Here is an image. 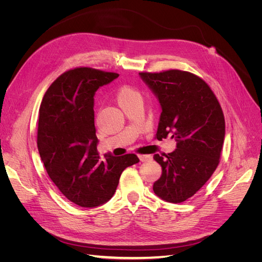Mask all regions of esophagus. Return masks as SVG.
I'll return each instance as SVG.
<instances>
[{
	"label": "esophagus",
	"mask_w": 262,
	"mask_h": 262,
	"mask_svg": "<svg viewBox=\"0 0 262 262\" xmlns=\"http://www.w3.org/2000/svg\"><path fill=\"white\" fill-rule=\"evenodd\" d=\"M139 158L141 162H147L149 160H152V156L150 155H139Z\"/></svg>",
	"instance_id": "1"
}]
</instances>
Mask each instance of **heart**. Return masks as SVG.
<instances>
[{
	"label": "heart",
	"instance_id": "obj_1",
	"mask_svg": "<svg viewBox=\"0 0 262 262\" xmlns=\"http://www.w3.org/2000/svg\"><path fill=\"white\" fill-rule=\"evenodd\" d=\"M142 97L140 93L134 90L131 86H122L116 93V101L120 106V108L124 109L126 106H129L136 101H141Z\"/></svg>",
	"mask_w": 262,
	"mask_h": 262
}]
</instances>
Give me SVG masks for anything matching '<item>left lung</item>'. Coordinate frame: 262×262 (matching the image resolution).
Segmentation results:
<instances>
[{
    "mask_svg": "<svg viewBox=\"0 0 262 262\" xmlns=\"http://www.w3.org/2000/svg\"><path fill=\"white\" fill-rule=\"evenodd\" d=\"M161 104L156 139H175L177 148L154 160L162 176L153 190L161 199L184 202L207 182L220 163L225 137L224 115L202 78L180 70L139 73Z\"/></svg>",
    "mask_w": 262,
    "mask_h": 262,
    "instance_id": "left-lung-1",
    "label": "left lung"
}]
</instances>
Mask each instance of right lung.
<instances>
[{
  "label": "right lung",
  "mask_w": 262,
  "mask_h": 262,
  "mask_svg": "<svg viewBox=\"0 0 262 262\" xmlns=\"http://www.w3.org/2000/svg\"><path fill=\"white\" fill-rule=\"evenodd\" d=\"M119 74L76 68L61 74L39 109L37 145L53 184L67 199L95 208L112 199L122 171L140 162L136 154L100 160L95 129L94 96Z\"/></svg>",
  "instance_id": "right-lung-1"
}]
</instances>
